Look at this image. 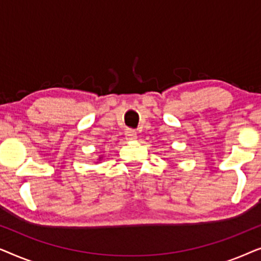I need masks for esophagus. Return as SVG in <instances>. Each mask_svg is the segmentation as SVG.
I'll list each match as a JSON object with an SVG mask.
<instances>
[{
  "label": "esophagus",
  "mask_w": 261,
  "mask_h": 261,
  "mask_svg": "<svg viewBox=\"0 0 261 261\" xmlns=\"http://www.w3.org/2000/svg\"><path fill=\"white\" fill-rule=\"evenodd\" d=\"M126 137L127 139H129V140H134V139H137V132L134 129H127Z\"/></svg>",
  "instance_id": "obj_1"
}]
</instances>
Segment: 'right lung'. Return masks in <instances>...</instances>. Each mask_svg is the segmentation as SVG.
Listing matches in <instances>:
<instances>
[{
  "mask_svg": "<svg viewBox=\"0 0 261 261\" xmlns=\"http://www.w3.org/2000/svg\"><path fill=\"white\" fill-rule=\"evenodd\" d=\"M99 159H101V158H99Z\"/></svg>",
  "mask_w": 261,
  "mask_h": 261,
  "instance_id": "1",
  "label": "right lung"
}]
</instances>
